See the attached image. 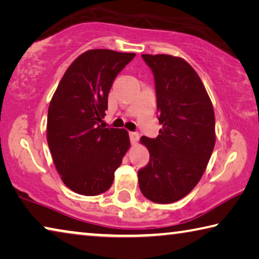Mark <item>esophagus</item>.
<instances>
[{"instance_id": "esophagus-1", "label": "esophagus", "mask_w": 259, "mask_h": 259, "mask_svg": "<svg viewBox=\"0 0 259 259\" xmlns=\"http://www.w3.org/2000/svg\"><path fill=\"white\" fill-rule=\"evenodd\" d=\"M129 138H130L131 144H136L139 139V135L137 133H129Z\"/></svg>"}]
</instances>
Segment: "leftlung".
<instances>
[{
  "label": "left lung",
  "mask_w": 259,
  "mask_h": 259,
  "mask_svg": "<svg viewBox=\"0 0 259 259\" xmlns=\"http://www.w3.org/2000/svg\"><path fill=\"white\" fill-rule=\"evenodd\" d=\"M154 76L157 138L143 136L150 161L138 170L142 194L159 204L187 196L199 182L215 143L214 112L199 76L170 55H142Z\"/></svg>",
  "instance_id": "8db88e82"
}]
</instances>
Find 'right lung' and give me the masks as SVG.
Here are the masks:
<instances>
[{"instance_id": "add662e5", "label": "right lung", "mask_w": 259, "mask_h": 259, "mask_svg": "<svg viewBox=\"0 0 259 259\" xmlns=\"http://www.w3.org/2000/svg\"><path fill=\"white\" fill-rule=\"evenodd\" d=\"M136 54L92 49L78 56L48 108L47 142L63 183L76 194L107 191L130 142L126 130L105 128L113 81Z\"/></svg>"}]
</instances>
